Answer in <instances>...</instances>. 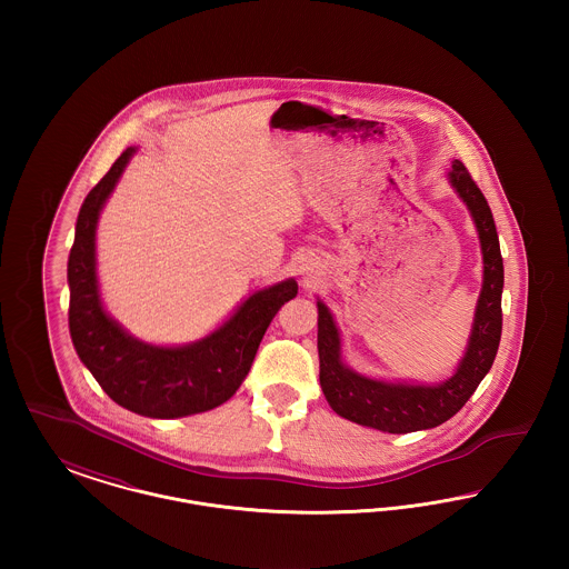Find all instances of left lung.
Wrapping results in <instances>:
<instances>
[{
  "instance_id": "1",
  "label": "left lung",
  "mask_w": 569,
  "mask_h": 569,
  "mask_svg": "<svg viewBox=\"0 0 569 569\" xmlns=\"http://www.w3.org/2000/svg\"><path fill=\"white\" fill-rule=\"evenodd\" d=\"M450 181L469 207L485 256V283L476 309L469 348L452 378L439 386L386 383L362 378L343 367L339 358V332L330 311L318 302V353L320 383L330 407L362 427L386 433H411L433 429L450 420L469 401L488 369L501 341V292H503V258L499 237L487 198L471 179L465 163L455 160Z\"/></svg>"
}]
</instances>
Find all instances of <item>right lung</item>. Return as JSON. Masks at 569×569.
<instances>
[{"label": "right lung", "mask_w": 569, "mask_h": 569, "mask_svg": "<svg viewBox=\"0 0 569 569\" xmlns=\"http://www.w3.org/2000/svg\"><path fill=\"white\" fill-rule=\"evenodd\" d=\"M134 147L126 149L82 202L68 258L70 337L114 403L149 418H181L226 403L243 383L267 328L298 295L295 279L247 298L207 339L186 348L136 341L102 309L96 279V223Z\"/></svg>", "instance_id": "add662e5"}]
</instances>
